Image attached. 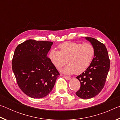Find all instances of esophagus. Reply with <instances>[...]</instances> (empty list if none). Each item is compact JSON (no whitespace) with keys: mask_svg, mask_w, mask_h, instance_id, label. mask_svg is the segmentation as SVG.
Returning a JSON list of instances; mask_svg holds the SVG:
<instances>
[{"mask_svg":"<svg viewBox=\"0 0 120 120\" xmlns=\"http://www.w3.org/2000/svg\"><path fill=\"white\" fill-rule=\"evenodd\" d=\"M64 78L66 79V80H70L71 79V78L70 77H68V76H64Z\"/></svg>","mask_w":120,"mask_h":120,"instance_id":"esophagus-1","label":"esophagus"}]
</instances>
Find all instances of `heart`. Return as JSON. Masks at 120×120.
<instances>
[{
	"instance_id": "obj_1",
	"label": "heart",
	"mask_w": 120,
	"mask_h": 120,
	"mask_svg": "<svg viewBox=\"0 0 120 120\" xmlns=\"http://www.w3.org/2000/svg\"><path fill=\"white\" fill-rule=\"evenodd\" d=\"M59 51L52 49L49 53V58L52 64L59 69L66 64L64 59H67V65L62 71L67 74H82L92 64L95 56V49L88 43L67 41L58 45Z\"/></svg>"
}]
</instances>
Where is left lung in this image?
<instances>
[{"label":"left lung","instance_id":"1","mask_svg":"<svg viewBox=\"0 0 120 120\" xmlns=\"http://www.w3.org/2000/svg\"><path fill=\"white\" fill-rule=\"evenodd\" d=\"M85 38L94 46L95 56L88 69L76 77L79 80L80 87L76 94L81 98L89 99L98 95L104 87L110 67V61L104 44L94 38Z\"/></svg>","mask_w":120,"mask_h":120}]
</instances>
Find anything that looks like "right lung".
<instances>
[{
	"instance_id": "obj_1",
	"label": "right lung",
	"mask_w": 120,
	"mask_h": 120,
	"mask_svg": "<svg viewBox=\"0 0 120 120\" xmlns=\"http://www.w3.org/2000/svg\"><path fill=\"white\" fill-rule=\"evenodd\" d=\"M53 42L28 40L15 50L12 69L20 89L31 98H41L51 92L60 75L47 54Z\"/></svg>"
}]
</instances>
